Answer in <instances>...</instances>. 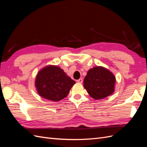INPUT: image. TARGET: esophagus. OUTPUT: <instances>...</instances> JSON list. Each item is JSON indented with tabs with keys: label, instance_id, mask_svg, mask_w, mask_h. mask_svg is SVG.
I'll list each match as a JSON object with an SVG mask.
<instances>
[{
	"label": "esophagus",
	"instance_id": "obj_1",
	"mask_svg": "<svg viewBox=\"0 0 147 147\" xmlns=\"http://www.w3.org/2000/svg\"><path fill=\"white\" fill-rule=\"evenodd\" d=\"M77 82L79 83H82L83 82V79L82 78H80L79 80H77Z\"/></svg>",
	"mask_w": 147,
	"mask_h": 147
}]
</instances>
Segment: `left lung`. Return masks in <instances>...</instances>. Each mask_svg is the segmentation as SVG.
I'll use <instances>...</instances> for the list:
<instances>
[{
  "label": "left lung",
  "instance_id": "obj_1",
  "mask_svg": "<svg viewBox=\"0 0 147 147\" xmlns=\"http://www.w3.org/2000/svg\"><path fill=\"white\" fill-rule=\"evenodd\" d=\"M115 78L113 74L102 66L94 67L88 71L83 86L92 98L102 99L115 91Z\"/></svg>",
  "mask_w": 147,
  "mask_h": 147
}]
</instances>
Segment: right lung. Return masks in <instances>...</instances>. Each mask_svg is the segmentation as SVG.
I'll use <instances>...</instances> for the list:
<instances>
[{
	"label": "right lung",
	"instance_id": "1",
	"mask_svg": "<svg viewBox=\"0 0 147 147\" xmlns=\"http://www.w3.org/2000/svg\"><path fill=\"white\" fill-rule=\"evenodd\" d=\"M75 82L55 65H48L40 70L35 78V86L44 99L58 102L67 96Z\"/></svg>",
	"mask_w": 147,
	"mask_h": 147
}]
</instances>
